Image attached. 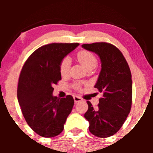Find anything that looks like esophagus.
<instances>
[{
	"label": "esophagus",
	"instance_id": "esophagus-1",
	"mask_svg": "<svg viewBox=\"0 0 153 153\" xmlns=\"http://www.w3.org/2000/svg\"><path fill=\"white\" fill-rule=\"evenodd\" d=\"M73 99H74V101H75V103L80 102V101H82V99L80 97V96H76V95H74V96H73Z\"/></svg>",
	"mask_w": 153,
	"mask_h": 153
}]
</instances>
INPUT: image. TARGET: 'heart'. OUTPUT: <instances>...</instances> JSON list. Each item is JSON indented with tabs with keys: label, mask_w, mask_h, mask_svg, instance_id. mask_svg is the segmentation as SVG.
<instances>
[{
	"label": "heart",
	"mask_w": 153,
	"mask_h": 153,
	"mask_svg": "<svg viewBox=\"0 0 153 153\" xmlns=\"http://www.w3.org/2000/svg\"><path fill=\"white\" fill-rule=\"evenodd\" d=\"M77 59L78 62L82 65L87 71H92L96 68L98 65V60L96 56L92 52L87 50H80L77 54ZM71 65V60L69 57H65L62 59L59 65V71L62 76H65L68 74ZM75 88L80 87V83L75 84Z\"/></svg>",
	"instance_id": "b5f03b06"
}]
</instances>
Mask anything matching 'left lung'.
Instances as JSON below:
<instances>
[{
    "mask_svg": "<svg viewBox=\"0 0 153 153\" xmlns=\"http://www.w3.org/2000/svg\"><path fill=\"white\" fill-rule=\"evenodd\" d=\"M82 47L100 57L101 70L94 87L103 94L96 108L87 101L88 109L84 117L88 121L91 134L108 137L120 129L130 112L132 99L130 69L121 51L111 44H84Z\"/></svg>",
    "mask_w": 153,
    "mask_h": 153,
    "instance_id": "obj_1",
    "label": "left lung"
}]
</instances>
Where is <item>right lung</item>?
Instances as JSON below:
<instances>
[{
	"instance_id": "1",
	"label": "right lung",
	"mask_w": 153,
	"mask_h": 153,
	"mask_svg": "<svg viewBox=\"0 0 153 153\" xmlns=\"http://www.w3.org/2000/svg\"><path fill=\"white\" fill-rule=\"evenodd\" d=\"M78 43H52L31 54L19 76L17 97L28 125L44 137L62 132L74 105L73 96L58 99L52 95L53 85L61 80L59 65Z\"/></svg>"
}]
</instances>
